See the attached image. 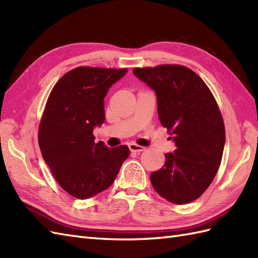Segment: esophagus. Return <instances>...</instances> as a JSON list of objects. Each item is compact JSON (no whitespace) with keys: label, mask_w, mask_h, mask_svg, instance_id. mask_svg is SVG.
<instances>
[{"label":"esophagus","mask_w":258,"mask_h":258,"mask_svg":"<svg viewBox=\"0 0 258 258\" xmlns=\"http://www.w3.org/2000/svg\"><path fill=\"white\" fill-rule=\"evenodd\" d=\"M128 147H130L131 152H133V153H141V152L145 151V147L141 146V145H138V144H135V143H131L128 145Z\"/></svg>","instance_id":"1"}]
</instances>
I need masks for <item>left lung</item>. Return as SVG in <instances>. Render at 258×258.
Here are the masks:
<instances>
[{"instance_id": "left-lung-1", "label": "left lung", "mask_w": 258, "mask_h": 258, "mask_svg": "<svg viewBox=\"0 0 258 258\" xmlns=\"http://www.w3.org/2000/svg\"><path fill=\"white\" fill-rule=\"evenodd\" d=\"M133 72L155 91L158 117L176 146L165 154L163 167L151 174V183L168 202L187 204L207 189L222 162L225 126L215 97L183 65L135 68Z\"/></svg>"}]
</instances>
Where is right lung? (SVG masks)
I'll list each match as a JSON object with an SVG mask.
<instances>
[{
    "label": "right lung",
    "instance_id": "obj_1",
    "mask_svg": "<svg viewBox=\"0 0 258 258\" xmlns=\"http://www.w3.org/2000/svg\"><path fill=\"white\" fill-rule=\"evenodd\" d=\"M126 72L79 67L65 73L48 95L38 145L54 178L75 199H90L109 187L130 155L126 145L108 149L93 135L105 120L104 97Z\"/></svg>",
    "mask_w": 258,
    "mask_h": 258
}]
</instances>
